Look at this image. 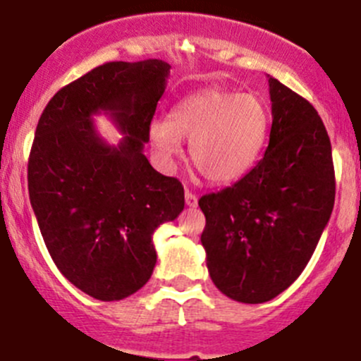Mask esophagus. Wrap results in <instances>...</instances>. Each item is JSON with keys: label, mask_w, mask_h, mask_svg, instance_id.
<instances>
[{"label": "esophagus", "mask_w": 361, "mask_h": 361, "mask_svg": "<svg viewBox=\"0 0 361 361\" xmlns=\"http://www.w3.org/2000/svg\"><path fill=\"white\" fill-rule=\"evenodd\" d=\"M185 204H187L188 208H195V206H197V195L190 190L185 192Z\"/></svg>", "instance_id": "esophagus-1"}]
</instances>
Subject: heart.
<instances>
[{
	"label": "heart",
	"instance_id": "1",
	"mask_svg": "<svg viewBox=\"0 0 361 361\" xmlns=\"http://www.w3.org/2000/svg\"><path fill=\"white\" fill-rule=\"evenodd\" d=\"M268 109L261 99L206 87L183 97L167 118L149 123V145L164 167L181 155V139L195 169L209 183H233L250 171L268 132Z\"/></svg>",
	"mask_w": 361,
	"mask_h": 361
}]
</instances>
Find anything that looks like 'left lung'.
<instances>
[{
    "instance_id": "obj_1",
    "label": "left lung",
    "mask_w": 361,
    "mask_h": 361,
    "mask_svg": "<svg viewBox=\"0 0 361 361\" xmlns=\"http://www.w3.org/2000/svg\"><path fill=\"white\" fill-rule=\"evenodd\" d=\"M264 157L240 181L199 199L213 284L231 300L264 303L312 257L335 202L331 145L312 104L269 77Z\"/></svg>"
}]
</instances>
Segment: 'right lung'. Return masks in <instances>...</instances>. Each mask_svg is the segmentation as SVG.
<instances>
[{
    "label": "right lung",
    "mask_w": 361,
    "mask_h": 361,
    "mask_svg": "<svg viewBox=\"0 0 361 361\" xmlns=\"http://www.w3.org/2000/svg\"><path fill=\"white\" fill-rule=\"evenodd\" d=\"M169 70L162 59L100 65L61 87L38 120L31 208L54 264L95 300L139 291L157 262L153 233L183 212L180 181L142 153ZM102 110L124 134L118 147L96 132L92 116Z\"/></svg>",
    "instance_id": "obj_1"
}]
</instances>
